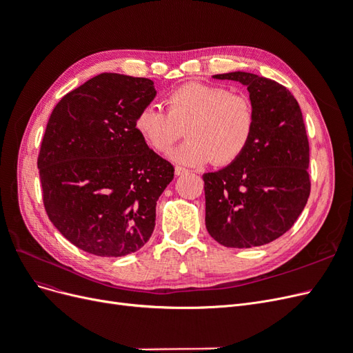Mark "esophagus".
<instances>
[{"label": "esophagus", "instance_id": "esophagus-1", "mask_svg": "<svg viewBox=\"0 0 353 353\" xmlns=\"http://www.w3.org/2000/svg\"><path fill=\"white\" fill-rule=\"evenodd\" d=\"M185 174H188V169H184V168H181V166H176V168H175V175H176V176L185 175Z\"/></svg>", "mask_w": 353, "mask_h": 353}]
</instances>
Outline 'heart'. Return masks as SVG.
I'll list each match as a JSON object with an SVG mask.
<instances>
[{
  "label": "heart",
  "instance_id": "1",
  "mask_svg": "<svg viewBox=\"0 0 353 353\" xmlns=\"http://www.w3.org/2000/svg\"><path fill=\"white\" fill-rule=\"evenodd\" d=\"M169 112L148 103L135 117V130L157 153H166L185 127L188 140L169 157L184 166L218 165L236 160L249 145L254 131V109L244 95L213 85L190 82L168 94Z\"/></svg>",
  "mask_w": 353,
  "mask_h": 353
}]
</instances>
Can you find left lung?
I'll return each mask as SVG.
<instances>
[{
  "mask_svg": "<svg viewBox=\"0 0 353 353\" xmlns=\"http://www.w3.org/2000/svg\"><path fill=\"white\" fill-rule=\"evenodd\" d=\"M212 78L244 85L256 121L245 150L203 175L208 232L225 248L268 244L293 227L311 191L302 110L285 87L259 74L237 70Z\"/></svg>",
  "mask_w": 353,
  "mask_h": 353,
  "instance_id": "obj_1",
  "label": "left lung"
}]
</instances>
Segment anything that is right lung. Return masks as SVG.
Instances as JSON below:
<instances>
[{
  "instance_id": "obj_1",
  "label": "right lung",
  "mask_w": 353,
  "mask_h": 353,
  "mask_svg": "<svg viewBox=\"0 0 353 353\" xmlns=\"http://www.w3.org/2000/svg\"><path fill=\"white\" fill-rule=\"evenodd\" d=\"M156 94L152 79L100 73L50 116L38 157L44 206L83 252L119 258L152 237L156 201L174 179V166L135 130Z\"/></svg>"
}]
</instances>
